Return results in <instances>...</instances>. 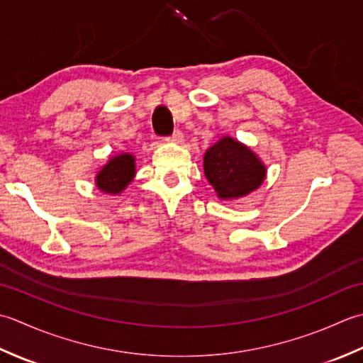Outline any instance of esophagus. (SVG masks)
<instances>
[{
    "instance_id": "34e87169",
    "label": "esophagus",
    "mask_w": 363,
    "mask_h": 363,
    "mask_svg": "<svg viewBox=\"0 0 363 363\" xmlns=\"http://www.w3.org/2000/svg\"><path fill=\"white\" fill-rule=\"evenodd\" d=\"M169 143H174V144H180L183 143V133L180 130H177L172 133V136L167 138Z\"/></svg>"
}]
</instances>
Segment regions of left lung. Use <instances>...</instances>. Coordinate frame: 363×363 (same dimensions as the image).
<instances>
[{"label": "left lung", "mask_w": 363, "mask_h": 363, "mask_svg": "<svg viewBox=\"0 0 363 363\" xmlns=\"http://www.w3.org/2000/svg\"><path fill=\"white\" fill-rule=\"evenodd\" d=\"M203 172L219 199L233 201L260 186L266 166L249 147L224 136L205 152Z\"/></svg>", "instance_id": "left-lung-1"}]
</instances>
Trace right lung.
<instances>
[{
  "label": "right lung",
  "instance_id": "right-lung-1",
  "mask_svg": "<svg viewBox=\"0 0 363 363\" xmlns=\"http://www.w3.org/2000/svg\"><path fill=\"white\" fill-rule=\"evenodd\" d=\"M135 155L131 153H121L116 155L113 158H109V161L100 169L97 177H95V184H97V188L101 192H105V194H121V192L131 183V180L135 179Z\"/></svg>",
  "mask_w": 363,
  "mask_h": 363
}]
</instances>
